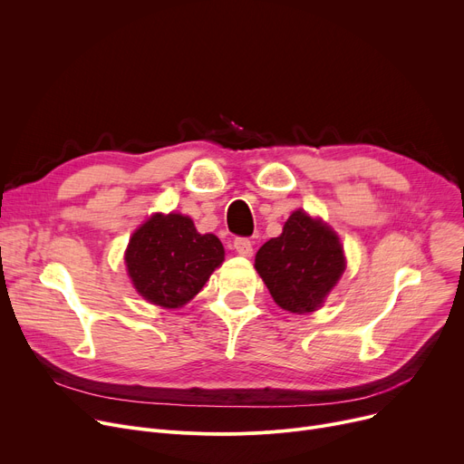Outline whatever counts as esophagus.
I'll return each mask as SVG.
<instances>
[{
  "instance_id": "1",
  "label": "esophagus",
  "mask_w": 464,
  "mask_h": 464,
  "mask_svg": "<svg viewBox=\"0 0 464 464\" xmlns=\"http://www.w3.org/2000/svg\"><path fill=\"white\" fill-rule=\"evenodd\" d=\"M233 246H235V250H237V254H238V256L252 257V254H254L252 242H250L248 238H245V237H238V238H235V240H233Z\"/></svg>"
}]
</instances>
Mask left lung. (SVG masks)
Here are the masks:
<instances>
[{
    "mask_svg": "<svg viewBox=\"0 0 464 464\" xmlns=\"http://www.w3.org/2000/svg\"><path fill=\"white\" fill-rule=\"evenodd\" d=\"M346 269L338 235L304 210H295L282 235L256 254V271L275 303L294 314L318 310Z\"/></svg>",
    "mask_w": 464,
    "mask_h": 464,
    "instance_id": "8db88e82",
    "label": "left lung"
}]
</instances>
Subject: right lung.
Here are the masks:
<instances>
[{"label":"right lung","mask_w":464,"mask_h":464,"mask_svg":"<svg viewBox=\"0 0 464 464\" xmlns=\"http://www.w3.org/2000/svg\"><path fill=\"white\" fill-rule=\"evenodd\" d=\"M224 256L219 238L198 233L191 218L158 212L131 235L126 266L146 301L180 308L199 294Z\"/></svg>","instance_id":"1"}]
</instances>
